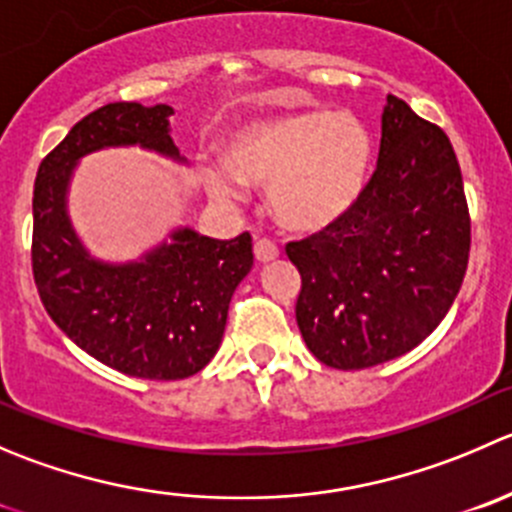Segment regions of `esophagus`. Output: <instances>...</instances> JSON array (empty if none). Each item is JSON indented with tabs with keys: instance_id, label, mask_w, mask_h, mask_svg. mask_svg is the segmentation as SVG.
I'll use <instances>...</instances> for the list:
<instances>
[{
	"instance_id": "1",
	"label": "esophagus",
	"mask_w": 512,
	"mask_h": 512,
	"mask_svg": "<svg viewBox=\"0 0 512 512\" xmlns=\"http://www.w3.org/2000/svg\"><path fill=\"white\" fill-rule=\"evenodd\" d=\"M277 255H280V250H277L275 242H270V240H257L255 242L257 262H272V260H277Z\"/></svg>"
}]
</instances>
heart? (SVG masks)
<instances>
[{"label": "heart", "mask_w": 512, "mask_h": 512, "mask_svg": "<svg viewBox=\"0 0 512 512\" xmlns=\"http://www.w3.org/2000/svg\"><path fill=\"white\" fill-rule=\"evenodd\" d=\"M375 142L347 109H307L250 119L225 140V162L197 167L207 195L222 205L245 197V182L267 187L272 217L292 232L340 222L370 185Z\"/></svg>", "instance_id": "b5f03b06"}]
</instances>
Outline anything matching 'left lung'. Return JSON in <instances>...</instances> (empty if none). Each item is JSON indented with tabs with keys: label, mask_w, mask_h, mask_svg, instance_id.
<instances>
[{
	"label": "left lung",
	"mask_w": 512,
	"mask_h": 512,
	"mask_svg": "<svg viewBox=\"0 0 512 512\" xmlns=\"http://www.w3.org/2000/svg\"><path fill=\"white\" fill-rule=\"evenodd\" d=\"M468 252V202L448 135L388 94L365 195L340 222L287 245L302 275V340L337 370L405 355L448 315Z\"/></svg>",
	"instance_id": "1"
}]
</instances>
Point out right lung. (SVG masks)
I'll return each instance as SVG.
<instances>
[{"mask_svg": "<svg viewBox=\"0 0 512 512\" xmlns=\"http://www.w3.org/2000/svg\"><path fill=\"white\" fill-rule=\"evenodd\" d=\"M170 104L112 102L74 124L34 182L32 270L44 310L87 355L145 380H182L220 350L232 292L252 270V237L215 240L180 225L137 260H99L69 217L82 157L140 147L187 165L170 135Z\"/></svg>", "mask_w": 512, "mask_h": 512, "instance_id": "add662e5", "label": "right lung"}]
</instances>
